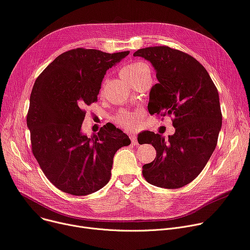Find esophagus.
Wrapping results in <instances>:
<instances>
[{"mask_svg":"<svg viewBox=\"0 0 250 250\" xmlns=\"http://www.w3.org/2000/svg\"><path fill=\"white\" fill-rule=\"evenodd\" d=\"M130 141H131V144L134 145V146H136V145H138V140H137V138H136V136H130Z\"/></svg>","mask_w":250,"mask_h":250,"instance_id":"obj_1","label":"esophagus"}]
</instances>
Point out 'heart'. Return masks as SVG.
I'll return each mask as SVG.
<instances>
[{
	"label": "heart",
	"mask_w": 250,
	"mask_h": 250,
	"mask_svg": "<svg viewBox=\"0 0 250 250\" xmlns=\"http://www.w3.org/2000/svg\"><path fill=\"white\" fill-rule=\"evenodd\" d=\"M121 73L125 80L132 83L146 74L151 75V70H149V67L146 63L135 62L125 66ZM143 116L144 111L141 109L131 111L124 110L114 116L113 123L125 130H130L139 125V123L143 119Z\"/></svg>",
	"instance_id": "obj_1"
}]
</instances>
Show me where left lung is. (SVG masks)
Wrapping results in <instances>:
<instances>
[{
  "instance_id": "8db88e82",
  "label": "left lung",
  "mask_w": 250,
  "mask_h": 250,
  "mask_svg": "<svg viewBox=\"0 0 250 250\" xmlns=\"http://www.w3.org/2000/svg\"><path fill=\"white\" fill-rule=\"evenodd\" d=\"M134 56L151 62L159 81L149 91L148 112L173 115L176 129L168 141L143 132L140 144H152L157 151L155 160L143 166L144 178L161 188H181L202 172L217 145L222 125L218 90L204 66L180 50L147 47Z\"/></svg>"
}]
</instances>
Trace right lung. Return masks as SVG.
I'll return each mask as SVG.
<instances>
[{"label": "right lung", "instance_id": "add662e5", "mask_svg": "<svg viewBox=\"0 0 250 250\" xmlns=\"http://www.w3.org/2000/svg\"><path fill=\"white\" fill-rule=\"evenodd\" d=\"M128 53L72 49L56 57L34 83L27 114L32 152L62 192L85 196L102 189L110 179L114 154L130 144L112 125L91 138L81 131L84 107L97 101L106 70Z\"/></svg>", "mask_w": 250, "mask_h": 250}]
</instances>
